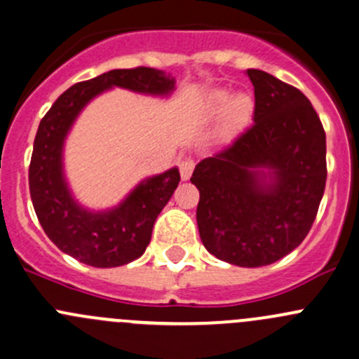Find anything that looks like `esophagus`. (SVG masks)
Listing matches in <instances>:
<instances>
[{
  "label": "esophagus",
  "mask_w": 359,
  "mask_h": 359,
  "mask_svg": "<svg viewBox=\"0 0 359 359\" xmlns=\"http://www.w3.org/2000/svg\"><path fill=\"white\" fill-rule=\"evenodd\" d=\"M179 170H180V177H182V180L189 179L191 173H193V170H194V159L191 156H186V158L180 159Z\"/></svg>",
  "instance_id": "esophagus-1"
}]
</instances>
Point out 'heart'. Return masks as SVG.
<instances>
[{
	"mask_svg": "<svg viewBox=\"0 0 359 359\" xmlns=\"http://www.w3.org/2000/svg\"><path fill=\"white\" fill-rule=\"evenodd\" d=\"M224 109L226 112L220 123L219 135L222 139H231L248 125L253 112V102L247 95H238L229 102V95L226 92L213 93L208 100V114H217Z\"/></svg>",
	"mask_w": 359,
	"mask_h": 359,
	"instance_id": "heart-1",
	"label": "heart"
}]
</instances>
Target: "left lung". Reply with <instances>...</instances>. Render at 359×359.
Instances as JSON below:
<instances>
[{
	"label": "left lung",
	"mask_w": 359,
	"mask_h": 359,
	"mask_svg": "<svg viewBox=\"0 0 359 359\" xmlns=\"http://www.w3.org/2000/svg\"><path fill=\"white\" fill-rule=\"evenodd\" d=\"M253 125L194 168L200 238L240 267L269 266L295 250L327 184V137L309 99L269 72L248 69Z\"/></svg>",
	"instance_id": "left-lung-1"
}]
</instances>
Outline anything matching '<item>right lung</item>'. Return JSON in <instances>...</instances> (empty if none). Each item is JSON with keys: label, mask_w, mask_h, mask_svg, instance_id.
Masks as SVG:
<instances>
[{"label": "right lung", "mask_w": 359, "mask_h": 359, "mask_svg": "<svg viewBox=\"0 0 359 359\" xmlns=\"http://www.w3.org/2000/svg\"><path fill=\"white\" fill-rule=\"evenodd\" d=\"M112 86L168 95L175 79L153 67L114 69L72 85L53 102L36 132L29 165V191L46 236L64 253L93 267H118L146 252L159 212L180 182L177 168L142 180L125 201L106 212L83 208L69 191L62 149L72 123L83 107Z\"/></svg>", "instance_id": "obj_1"}]
</instances>
